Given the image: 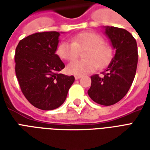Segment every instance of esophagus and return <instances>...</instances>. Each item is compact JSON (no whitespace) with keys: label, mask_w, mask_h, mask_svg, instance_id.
Masks as SVG:
<instances>
[{"label":"esophagus","mask_w":150,"mask_h":150,"mask_svg":"<svg viewBox=\"0 0 150 150\" xmlns=\"http://www.w3.org/2000/svg\"><path fill=\"white\" fill-rule=\"evenodd\" d=\"M82 76L81 75H75V79H79L81 78Z\"/></svg>","instance_id":"34e87169"}]
</instances>
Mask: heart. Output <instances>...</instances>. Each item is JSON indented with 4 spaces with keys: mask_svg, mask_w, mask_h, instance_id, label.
Segmentation results:
<instances>
[{
    "mask_svg": "<svg viewBox=\"0 0 150 150\" xmlns=\"http://www.w3.org/2000/svg\"><path fill=\"white\" fill-rule=\"evenodd\" d=\"M83 51V59L75 60L67 67L69 74L80 75L103 68L110 62L112 50L104 43L100 34L95 32H83L71 38V42L62 41L56 48V54L60 59L71 61L77 58L79 51Z\"/></svg>",
    "mask_w": 150,
    "mask_h": 150,
    "instance_id": "heart-1",
    "label": "heart"
}]
</instances>
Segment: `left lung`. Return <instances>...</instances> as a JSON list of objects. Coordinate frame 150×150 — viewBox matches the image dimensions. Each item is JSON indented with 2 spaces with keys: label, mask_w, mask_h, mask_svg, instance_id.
<instances>
[{
  "label": "left lung",
  "mask_w": 150,
  "mask_h": 150,
  "mask_svg": "<svg viewBox=\"0 0 150 150\" xmlns=\"http://www.w3.org/2000/svg\"><path fill=\"white\" fill-rule=\"evenodd\" d=\"M105 34L116 54L102 77L91 76L88 93L96 103L109 106L119 102L129 91L135 77L138 53L136 39L125 29L107 26Z\"/></svg>",
  "instance_id": "obj_1"
}]
</instances>
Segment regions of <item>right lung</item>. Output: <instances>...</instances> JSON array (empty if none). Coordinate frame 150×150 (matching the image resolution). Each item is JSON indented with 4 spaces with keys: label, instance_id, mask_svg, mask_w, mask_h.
Here are the masks:
<instances>
[{
    "label": "right lung",
    "instance_id": "right-lung-1",
    "mask_svg": "<svg viewBox=\"0 0 150 150\" xmlns=\"http://www.w3.org/2000/svg\"><path fill=\"white\" fill-rule=\"evenodd\" d=\"M60 34L40 32L21 39L15 50V72L25 97L42 110H53L65 101L75 77L59 74L65 67L55 54Z\"/></svg>",
    "mask_w": 150,
    "mask_h": 150
}]
</instances>
